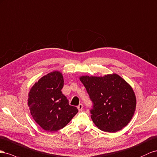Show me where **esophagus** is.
Masks as SVG:
<instances>
[{"instance_id": "1", "label": "esophagus", "mask_w": 157, "mask_h": 157, "mask_svg": "<svg viewBox=\"0 0 157 157\" xmlns=\"http://www.w3.org/2000/svg\"><path fill=\"white\" fill-rule=\"evenodd\" d=\"M78 109L79 110V111H82V109H83V105L82 103L79 104L78 106Z\"/></svg>"}]
</instances>
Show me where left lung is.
<instances>
[{
	"label": "left lung",
	"instance_id": "8db88e82",
	"mask_svg": "<svg viewBox=\"0 0 157 157\" xmlns=\"http://www.w3.org/2000/svg\"><path fill=\"white\" fill-rule=\"evenodd\" d=\"M93 106L91 118L102 131L116 132L130 122L136 110V98L131 86L118 75L104 77L82 76Z\"/></svg>",
	"mask_w": 157,
	"mask_h": 157
}]
</instances>
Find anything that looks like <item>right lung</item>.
Wrapping results in <instances>:
<instances>
[{
    "instance_id": "right-lung-1",
    "label": "right lung",
    "mask_w": 157,
    "mask_h": 157,
    "mask_svg": "<svg viewBox=\"0 0 157 157\" xmlns=\"http://www.w3.org/2000/svg\"><path fill=\"white\" fill-rule=\"evenodd\" d=\"M64 79L55 71L43 76L29 93L28 106L33 118L43 129L56 132L63 128L78 113L62 93Z\"/></svg>"
}]
</instances>
